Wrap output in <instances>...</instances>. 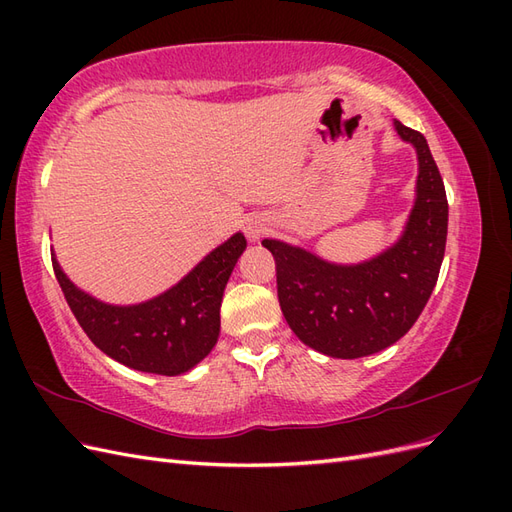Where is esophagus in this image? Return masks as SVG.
I'll return each instance as SVG.
<instances>
[{
  "label": "esophagus",
  "instance_id": "obj_1",
  "mask_svg": "<svg viewBox=\"0 0 512 512\" xmlns=\"http://www.w3.org/2000/svg\"><path fill=\"white\" fill-rule=\"evenodd\" d=\"M265 230H267V226L260 218H254L245 224V235L250 241H258L262 235H265Z\"/></svg>",
  "mask_w": 512,
  "mask_h": 512
}]
</instances>
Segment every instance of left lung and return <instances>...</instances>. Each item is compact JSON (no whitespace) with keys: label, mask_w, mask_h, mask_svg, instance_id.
Instances as JSON below:
<instances>
[{"label":"left lung","mask_w":512,"mask_h":512,"mask_svg":"<svg viewBox=\"0 0 512 512\" xmlns=\"http://www.w3.org/2000/svg\"><path fill=\"white\" fill-rule=\"evenodd\" d=\"M418 153L416 203L404 237L361 265H331L301 247L265 239L277 265V299L303 344L337 359H359L404 337L438 282L446 247L444 181L421 132L395 121Z\"/></svg>","instance_id":"obj_1"}]
</instances>
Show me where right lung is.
Instances as JSON below:
<instances>
[{"label": "right lung", "mask_w": 512, "mask_h": 512, "mask_svg": "<svg viewBox=\"0 0 512 512\" xmlns=\"http://www.w3.org/2000/svg\"><path fill=\"white\" fill-rule=\"evenodd\" d=\"M243 250L245 237L237 232L177 286L130 307L89 297L68 280L55 256L51 260L74 318L104 354L138 371L177 376L203 361L218 342L222 294Z\"/></svg>", "instance_id": "1"}]
</instances>
